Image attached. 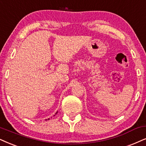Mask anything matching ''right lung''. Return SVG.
Masks as SVG:
<instances>
[{"mask_svg":"<svg viewBox=\"0 0 146 146\" xmlns=\"http://www.w3.org/2000/svg\"><path fill=\"white\" fill-rule=\"evenodd\" d=\"M56 114H57V112H56Z\"/></svg>","mask_w":146,"mask_h":146,"instance_id":"obj_1","label":"right lung"}]
</instances>
